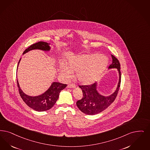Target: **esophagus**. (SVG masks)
Masks as SVG:
<instances>
[{
    "label": "esophagus",
    "mask_w": 150,
    "mask_h": 150,
    "mask_svg": "<svg viewBox=\"0 0 150 150\" xmlns=\"http://www.w3.org/2000/svg\"><path fill=\"white\" fill-rule=\"evenodd\" d=\"M76 87V85H75V84H69L68 85H67V88H75Z\"/></svg>",
    "instance_id": "obj_1"
}]
</instances>
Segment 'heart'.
Listing matches in <instances>:
<instances>
[{"label": "heart", "instance_id": "obj_1", "mask_svg": "<svg viewBox=\"0 0 150 150\" xmlns=\"http://www.w3.org/2000/svg\"><path fill=\"white\" fill-rule=\"evenodd\" d=\"M108 58L104 54H80L69 57L65 65L58 66V71L64 78H69L72 71L77 72L76 77L81 84L88 85L97 81L108 66Z\"/></svg>", "mask_w": 150, "mask_h": 150}]
</instances>
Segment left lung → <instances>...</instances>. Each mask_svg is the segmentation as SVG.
Wrapping results in <instances>:
<instances>
[{
	"label": "left lung",
	"mask_w": 150,
	"mask_h": 150,
	"mask_svg": "<svg viewBox=\"0 0 150 150\" xmlns=\"http://www.w3.org/2000/svg\"><path fill=\"white\" fill-rule=\"evenodd\" d=\"M112 63L109 66V69H117L119 72V82L115 91L109 96H103L96 90L97 83L88 85H79L83 91V98L76 102L78 108L85 114L95 115L98 114L114 102L118 94L121 81V72L120 71V63L113 54H111Z\"/></svg>",
	"instance_id": "left-lung-1"
}]
</instances>
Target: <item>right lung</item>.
Here are the masks:
<instances>
[{
    "mask_svg": "<svg viewBox=\"0 0 150 150\" xmlns=\"http://www.w3.org/2000/svg\"><path fill=\"white\" fill-rule=\"evenodd\" d=\"M50 43L47 42H37L27 48L23 52L25 54L32 50H41L43 51H50ZM21 60V59H20ZM18 62V64L20 62ZM17 85L19 94L25 103L30 108L38 112H43L48 110L52 108L57 100L60 91L65 89L67 86L66 84H62L57 82H54L51 84L48 90L40 96H27L23 92L20 88L17 80Z\"/></svg>",
    "mask_w": 150,
    "mask_h": 150,
    "instance_id": "add662e5",
    "label": "right lung"
}]
</instances>
